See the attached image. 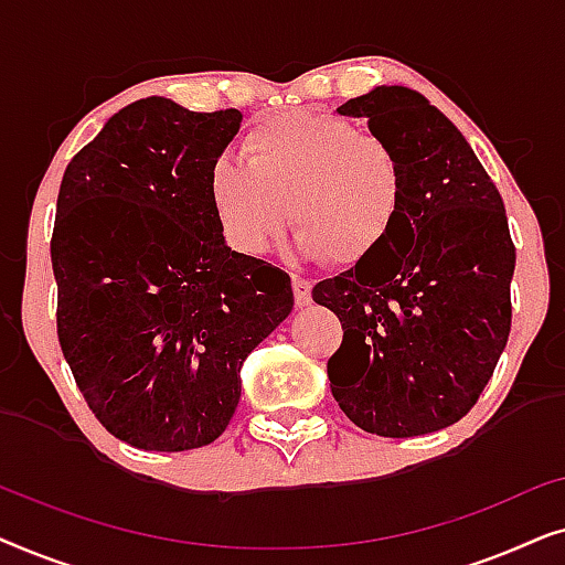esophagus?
Here are the masks:
<instances>
[{"mask_svg":"<svg viewBox=\"0 0 565 565\" xmlns=\"http://www.w3.org/2000/svg\"><path fill=\"white\" fill-rule=\"evenodd\" d=\"M311 288H313V282L308 280V277L292 275V296H296V306L303 308L311 303Z\"/></svg>","mask_w":565,"mask_h":565,"instance_id":"1","label":"esophagus"}]
</instances>
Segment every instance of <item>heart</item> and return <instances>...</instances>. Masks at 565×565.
Segmentation results:
<instances>
[{
  "instance_id": "b5f03b06",
  "label": "heart",
  "mask_w": 565,
  "mask_h": 565,
  "mask_svg": "<svg viewBox=\"0 0 565 565\" xmlns=\"http://www.w3.org/2000/svg\"><path fill=\"white\" fill-rule=\"evenodd\" d=\"M207 195L238 252H265L290 203L296 249L352 267L385 246L404 215L406 172L383 136L350 118L282 110L246 130L242 159L215 161Z\"/></svg>"
}]
</instances>
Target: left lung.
I'll return each mask as SVG.
<instances>
[{"label": "left lung", "mask_w": 565, "mask_h": 565, "mask_svg": "<svg viewBox=\"0 0 565 565\" xmlns=\"http://www.w3.org/2000/svg\"><path fill=\"white\" fill-rule=\"evenodd\" d=\"M339 113L367 118L398 151L406 203L385 246L313 288L344 331L331 393L360 429L427 435L476 406L507 347L516 249L504 200L419 92L377 87Z\"/></svg>", "instance_id": "left-lung-1"}]
</instances>
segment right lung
Segmentation results:
<instances>
[{
  "mask_svg": "<svg viewBox=\"0 0 565 565\" xmlns=\"http://www.w3.org/2000/svg\"><path fill=\"white\" fill-rule=\"evenodd\" d=\"M242 113L146 97L107 120L61 180L56 331L97 422L141 450L223 435L242 365L292 308L290 275L231 252L207 177Z\"/></svg>",
  "mask_w": 565,
  "mask_h": 565,
  "instance_id": "obj_1",
  "label": "right lung"
}]
</instances>
